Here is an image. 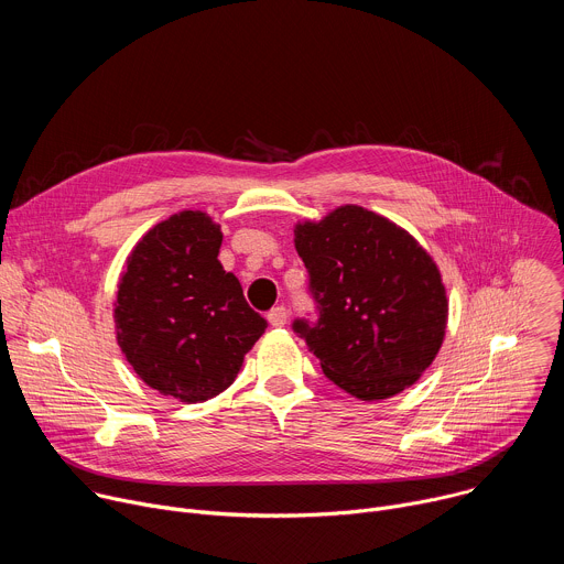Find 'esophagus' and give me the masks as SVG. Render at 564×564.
Here are the masks:
<instances>
[{"instance_id": "1", "label": "esophagus", "mask_w": 564, "mask_h": 564, "mask_svg": "<svg viewBox=\"0 0 564 564\" xmlns=\"http://www.w3.org/2000/svg\"><path fill=\"white\" fill-rule=\"evenodd\" d=\"M268 321L272 328H283L288 324V310L283 305H276L268 312Z\"/></svg>"}]
</instances>
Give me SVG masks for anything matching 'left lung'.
I'll use <instances>...</instances> for the list:
<instances>
[{"instance_id":"1","label":"left lung","mask_w":564,"mask_h":564,"mask_svg":"<svg viewBox=\"0 0 564 564\" xmlns=\"http://www.w3.org/2000/svg\"><path fill=\"white\" fill-rule=\"evenodd\" d=\"M318 318L292 328L321 370L361 401L413 386L437 357L448 318L442 274L431 254L392 220L341 205L294 227Z\"/></svg>"}]
</instances>
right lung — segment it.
Instances as JSON below:
<instances>
[{
  "label": "right lung",
  "instance_id": "1",
  "mask_svg": "<svg viewBox=\"0 0 564 564\" xmlns=\"http://www.w3.org/2000/svg\"><path fill=\"white\" fill-rule=\"evenodd\" d=\"M220 243L205 212L153 225L127 257L113 303L116 339L135 375L187 404L229 388L268 328L223 270Z\"/></svg>",
  "mask_w": 564,
  "mask_h": 564
}]
</instances>
